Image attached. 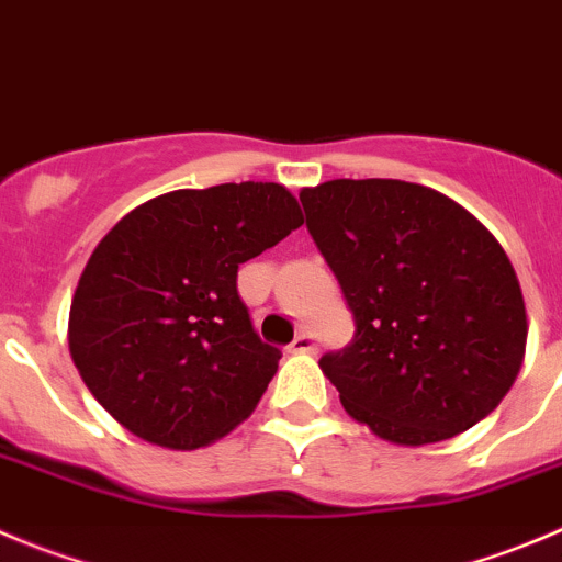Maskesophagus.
<instances>
[{
    "instance_id": "34e87169",
    "label": "esophagus",
    "mask_w": 562,
    "mask_h": 562,
    "mask_svg": "<svg viewBox=\"0 0 562 562\" xmlns=\"http://www.w3.org/2000/svg\"><path fill=\"white\" fill-rule=\"evenodd\" d=\"M290 352H301V356H314V352H317V339H314L312 334H297L295 339H292Z\"/></svg>"
}]
</instances>
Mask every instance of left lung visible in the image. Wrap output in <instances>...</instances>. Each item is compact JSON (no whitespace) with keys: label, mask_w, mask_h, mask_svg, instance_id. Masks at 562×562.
<instances>
[{"label":"left lung","mask_w":562,"mask_h":562,"mask_svg":"<svg viewBox=\"0 0 562 562\" xmlns=\"http://www.w3.org/2000/svg\"><path fill=\"white\" fill-rule=\"evenodd\" d=\"M301 204L356 323L350 345L319 358L347 414L405 447L485 419L527 345L525 297L494 234L400 179L325 181Z\"/></svg>","instance_id":"left-lung-1"}]
</instances>
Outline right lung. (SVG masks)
I'll list each match as a JSON object with an SVG mask.
<instances>
[{
	"mask_svg": "<svg viewBox=\"0 0 562 562\" xmlns=\"http://www.w3.org/2000/svg\"><path fill=\"white\" fill-rule=\"evenodd\" d=\"M301 226L295 195L272 181L173 190L121 217L68 317L90 394L168 450L206 447L248 419L281 350L254 330L237 270Z\"/></svg>",
	"mask_w": 562,
	"mask_h": 562,
	"instance_id": "1",
	"label": "right lung"
}]
</instances>
